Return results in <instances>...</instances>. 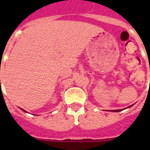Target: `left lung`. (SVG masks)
Masks as SVG:
<instances>
[{"mask_svg": "<svg viewBox=\"0 0 150 150\" xmlns=\"http://www.w3.org/2000/svg\"><path fill=\"white\" fill-rule=\"evenodd\" d=\"M132 106H133V105H131L130 107H131ZM121 110H110V111L112 112H119V111H121Z\"/></svg>", "mask_w": 150, "mask_h": 150, "instance_id": "obj_1", "label": "left lung"}]
</instances>
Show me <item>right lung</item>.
Segmentation results:
<instances>
[{
    "label": "right lung",
    "instance_id": "add662e5",
    "mask_svg": "<svg viewBox=\"0 0 150 150\" xmlns=\"http://www.w3.org/2000/svg\"><path fill=\"white\" fill-rule=\"evenodd\" d=\"M21 110H23V111H25V112H26V111H25V110H23V109H21Z\"/></svg>",
    "mask_w": 150,
    "mask_h": 150
}]
</instances>
